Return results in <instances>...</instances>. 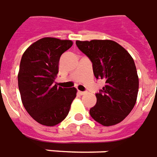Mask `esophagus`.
Masks as SVG:
<instances>
[{
	"instance_id": "34e87169",
	"label": "esophagus",
	"mask_w": 157,
	"mask_h": 157,
	"mask_svg": "<svg viewBox=\"0 0 157 157\" xmlns=\"http://www.w3.org/2000/svg\"><path fill=\"white\" fill-rule=\"evenodd\" d=\"M78 94L80 95H84V94H86L87 92H85V91H78Z\"/></svg>"
}]
</instances>
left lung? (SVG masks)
I'll list each match as a JSON object with an SVG mask.
<instances>
[{
    "instance_id": "1",
    "label": "left lung",
    "mask_w": 157,
    "mask_h": 157,
    "mask_svg": "<svg viewBox=\"0 0 157 157\" xmlns=\"http://www.w3.org/2000/svg\"><path fill=\"white\" fill-rule=\"evenodd\" d=\"M76 45L92 62L96 78L105 80V87L95 94L97 102L90 109L91 117L105 126L120 123L136 102L139 78L133 58L111 40L76 41Z\"/></svg>"
}]
</instances>
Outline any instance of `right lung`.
Listing matches in <instances>:
<instances>
[{
    "label": "right lung",
    "instance_id": "obj_1",
    "mask_svg": "<svg viewBox=\"0 0 157 157\" xmlns=\"http://www.w3.org/2000/svg\"><path fill=\"white\" fill-rule=\"evenodd\" d=\"M73 45L70 40L44 37L36 41L21 57L18 87L27 113L39 124L53 126L67 117L76 97L75 88L54 84L61 55Z\"/></svg>",
    "mask_w": 157,
    "mask_h": 157
}]
</instances>
